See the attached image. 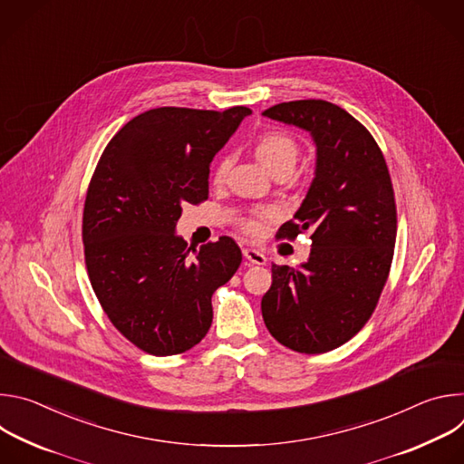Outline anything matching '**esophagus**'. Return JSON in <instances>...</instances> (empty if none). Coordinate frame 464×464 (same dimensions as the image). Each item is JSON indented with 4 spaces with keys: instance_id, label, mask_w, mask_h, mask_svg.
<instances>
[{
    "instance_id": "obj_1",
    "label": "esophagus",
    "mask_w": 464,
    "mask_h": 464,
    "mask_svg": "<svg viewBox=\"0 0 464 464\" xmlns=\"http://www.w3.org/2000/svg\"><path fill=\"white\" fill-rule=\"evenodd\" d=\"M242 253H244L246 260L251 262V264H258V266H264V264H266V255L256 251V249H253V247H244Z\"/></svg>"
}]
</instances>
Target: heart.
Wrapping results in <instances>:
<instances>
[{
  "instance_id": "heart-1",
  "label": "heart",
  "mask_w": 464,
  "mask_h": 464,
  "mask_svg": "<svg viewBox=\"0 0 464 464\" xmlns=\"http://www.w3.org/2000/svg\"><path fill=\"white\" fill-rule=\"evenodd\" d=\"M255 154H256V160L264 167H266L272 174L277 172V170H290L292 172V169L295 167L297 158H299V145L292 136L285 134V131L270 130V131H264V134H260L256 138ZM231 163H233L231 156H224L218 161L217 170H215V181L217 183H222L226 179V176L231 169ZM274 217H276L274 209H258L253 215H249L246 218H240L238 226L247 235H260L262 229H264V224L272 220Z\"/></svg>"
}]
</instances>
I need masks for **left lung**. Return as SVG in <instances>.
Masks as SVG:
<instances>
[{
  "label": "left lung",
  "instance_id": "obj_1",
  "mask_svg": "<svg viewBox=\"0 0 464 464\" xmlns=\"http://www.w3.org/2000/svg\"><path fill=\"white\" fill-rule=\"evenodd\" d=\"M262 115L306 130L315 143L306 198L279 229L283 238L310 229V256L299 268L274 264L262 317L285 347L328 353L360 333L385 286L396 240L391 176L369 130L333 102H281Z\"/></svg>",
  "mask_w": 464,
  "mask_h": 464
}]
</instances>
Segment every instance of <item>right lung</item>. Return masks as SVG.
<instances>
[{"label": "right lung", "mask_w": 464, "mask_h": 464, "mask_svg": "<svg viewBox=\"0 0 464 464\" xmlns=\"http://www.w3.org/2000/svg\"><path fill=\"white\" fill-rule=\"evenodd\" d=\"M251 110L154 108L128 121L92 176L82 240L90 283L119 333L154 356L200 343L211 297L242 262L229 237L187 249L183 204L209 196V165Z\"/></svg>", "instance_id": "add662e5"}]
</instances>
